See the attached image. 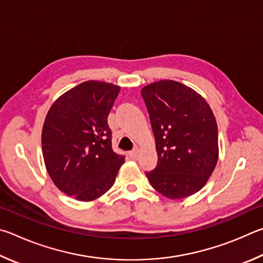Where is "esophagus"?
Wrapping results in <instances>:
<instances>
[{
    "label": "esophagus",
    "instance_id": "esophagus-1",
    "mask_svg": "<svg viewBox=\"0 0 263 263\" xmlns=\"http://www.w3.org/2000/svg\"><path fill=\"white\" fill-rule=\"evenodd\" d=\"M129 156H130L132 159H137V158H139V156H140V149L135 148L134 150L129 153Z\"/></svg>",
    "mask_w": 263,
    "mask_h": 263
}]
</instances>
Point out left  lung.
<instances>
[{"label":"left lung","mask_w":263,"mask_h":263,"mask_svg":"<svg viewBox=\"0 0 263 263\" xmlns=\"http://www.w3.org/2000/svg\"><path fill=\"white\" fill-rule=\"evenodd\" d=\"M141 95L158 155L157 166L146 178L168 199L195 194L218 160L217 122L209 104L191 87L170 80L151 83Z\"/></svg>","instance_id":"obj_1"}]
</instances>
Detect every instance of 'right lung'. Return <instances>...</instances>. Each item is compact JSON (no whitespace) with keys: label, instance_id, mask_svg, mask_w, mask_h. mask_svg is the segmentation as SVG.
I'll list each match as a JSON object with an SVG mask.
<instances>
[{"label":"right lung","instance_id":"add662e5","mask_svg":"<svg viewBox=\"0 0 263 263\" xmlns=\"http://www.w3.org/2000/svg\"><path fill=\"white\" fill-rule=\"evenodd\" d=\"M120 86L83 82L60 96L46 115L41 146L54 185L78 201L98 199L113 186L124 157L112 149L107 117Z\"/></svg>","mask_w":263,"mask_h":263}]
</instances>
